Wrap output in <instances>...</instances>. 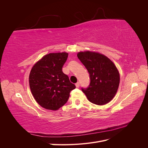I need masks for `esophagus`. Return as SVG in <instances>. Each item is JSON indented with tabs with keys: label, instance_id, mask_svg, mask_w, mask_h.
Masks as SVG:
<instances>
[{
	"label": "esophagus",
	"instance_id": "esophagus-1",
	"mask_svg": "<svg viewBox=\"0 0 148 148\" xmlns=\"http://www.w3.org/2000/svg\"><path fill=\"white\" fill-rule=\"evenodd\" d=\"M79 82H77V83H76L75 84V85H76V87H77V88H79Z\"/></svg>",
	"mask_w": 148,
	"mask_h": 148
}]
</instances>
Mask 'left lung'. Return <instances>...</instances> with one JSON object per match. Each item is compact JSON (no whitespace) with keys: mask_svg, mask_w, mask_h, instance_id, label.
I'll list each match as a JSON object with an SVG mask.
<instances>
[{"mask_svg":"<svg viewBox=\"0 0 148 148\" xmlns=\"http://www.w3.org/2000/svg\"><path fill=\"white\" fill-rule=\"evenodd\" d=\"M77 56L89 74V85L82 88L88 99L99 106L109 102L119 86L120 75L117 67L109 58L99 53L80 52Z\"/></svg>","mask_w":148,"mask_h":148,"instance_id":"8db88e82","label":"left lung"}]
</instances>
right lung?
Masks as SVG:
<instances>
[{
  "mask_svg": "<svg viewBox=\"0 0 148 148\" xmlns=\"http://www.w3.org/2000/svg\"><path fill=\"white\" fill-rule=\"evenodd\" d=\"M68 53H51L44 56L31 70L29 83L35 100L46 109L57 110L68 101L76 86L70 82L62 67Z\"/></svg>",
  "mask_w": 148,
  "mask_h": 148,
  "instance_id": "right-lung-1",
  "label": "right lung"
}]
</instances>
